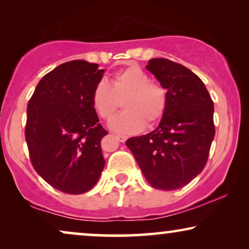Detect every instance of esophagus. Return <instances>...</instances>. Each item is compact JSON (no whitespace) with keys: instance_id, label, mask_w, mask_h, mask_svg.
Segmentation results:
<instances>
[{"instance_id":"obj_1","label":"esophagus","mask_w":249,"mask_h":249,"mask_svg":"<svg viewBox=\"0 0 249 249\" xmlns=\"http://www.w3.org/2000/svg\"><path fill=\"white\" fill-rule=\"evenodd\" d=\"M127 136H124V135H118L117 136V139L119 142H124L125 141H127Z\"/></svg>"}]
</instances>
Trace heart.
Here are the masks:
<instances>
[{
    "label": "heart",
    "instance_id": "1",
    "mask_svg": "<svg viewBox=\"0 0 249 249\" xmlns=\"http://www.w3.org/2000/svg\"><path fill=\"white\" fill-rule=\"evenodd\" d=\"M148 74L138 66H130L114 73L112 83L101 80L93 90L91 102L101 118L108 120L117 112L120 100L125 111L110 121L112 130L121 134L141 131L159 121L166 108V91L161 85L149 83Z\"/></svg>",
    "mask_w": 249,
    "mask_h": 249
}]
</instances>
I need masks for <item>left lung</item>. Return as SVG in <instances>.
<instances>
[{"instance_id":"1","label":"left lung","mask_w":249,"mask_h":249,"mask_svg":"<svg viewBox=\"0 0 249 249\" xmlns=\"http://www.w3.org/2000/svg\"><path fill=\"white\" fill-rule=\"evenodd\" d=\"M146 69L166 89V108L154 130L125 145L153 188L176 190L206 164L215 135L213 101L200 78L181 64L152 59Z\"/></svg>"}]
</instances>
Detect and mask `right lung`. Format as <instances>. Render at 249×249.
Segmentation results:
<instances>
[{
  "label": "right lung",
  "instance_id": "obj_1",
  "mask_svg": "<svg viewBox=\"0 0 249 249\" xmlns=\"http://www.w3.org/2000/svg\"><path fill=\"white\" fill-rule=\"evenodd\" d=\"M98 64L74 60L45 74L27 107L26 142L34 169L60 192L78 195L96 185L105 165L91 95Z\"/></svg>",
  "mask_w": 249,
  "mask_h": 249
}]
</instances>
